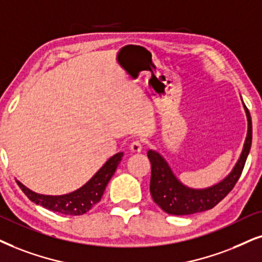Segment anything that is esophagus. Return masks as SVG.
Masks as SVG:
<instances>
[{"label": "esophagus", "instance_id": "obj_1", "mask_svg": "<svg viewBox=\"0 0 262 262\" xmlns=\"http://www.w3.org/2000/svg\"><path fill=\"white\" fill-rule=\"evenodd\" d=\"M142 150V142L140 140H134L130 144V151L132 152H141Z\"/></svg>", "mask_w": 262, "mask_h": 262}]
</instances>
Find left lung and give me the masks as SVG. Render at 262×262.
Returning <instances> with one entry per match:
<instances>
[{"instance_id": "obj_1", "label": "left lung", "mask_w": 262, "mask_h": 262, "mask_svg": "<svg viewBox=\"0 0 262 262\" xmlns=\"http://www.w3.org/2000/svg\"><path fill=\"white\" fill-rule=\"evenodd\" d=\"M243 106L248 121V133L243 150L231 173L213 186L205 188L186 186L175 177L163 156L155 150H148L147 157L151 162L150 192L155 203L162 210L171 215H190L211 209L234 187L243 171L251 146V117L246 105L243 104Z\"/></svg>"}]
</instances>
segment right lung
Masks as SVG:
<instances>
[{
	"label": "right lung",
	"instance_id": "1",
	"mask_svg": "<svg viewBox=\"0 0 262 262\" xmlns=\"http://www.w3.org/2000/svg\"><path fill=\"white\" fill-rule=\"evenodd\" d=\"M122 157H123V152L114 155L105 162V164L97 173L93 175L88 183H85L78 190L61 194V196L39 194L24 186L20 181L16 180V184L19 185V187L21 188V191L28 196L30 201L42 205L46 209L65 215H82L91 210L101 200L105 188L117 169Z\"/></svg>",
	"mask_w": 262,
	"mask_h": 262
}]
</instances>
